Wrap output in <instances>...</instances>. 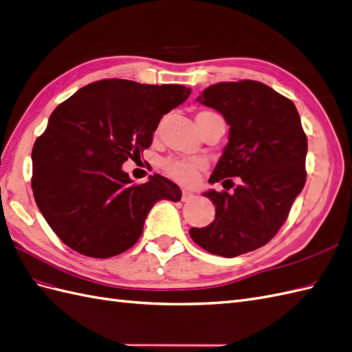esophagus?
Instances as JSON below:
<instances>
[{"mask_svg": "<svg viewBox=\"0 0 352 352\" xmlns=\"http://www.w3.org/2000/svg\"><path fill=\"white\" fill-rule=\"evenodd\" d=\"M192 199H194V194H192V192L186 191V190L182 191V201H190V200H192Z\"/></svg>", "mask_w": 352, "mask_h": 352, "instance_id": "obj_1", "label": "esophagus"}]
</instances>
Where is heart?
<instances>
[{
	"mask_svg": "<svg viewBox=\"0 0 352 352\" xmlns=\"http://www.w3.org/2000/svg\"><path fill=\"white\" fill-rule=\"evenodd\" d=\"M218 113H213V111L204 110L200 111L197 116H215ZM203 167V162L199 160H182V158H168L162 162V168H164L166 173L173 177L175 181L181 184H192L197 177L199 170Z\"/></svg>",
	"mask_w": 352,
	"mask_h": 352,
	"instance_id": "1",
	"label": "heart"
}]
</instances>
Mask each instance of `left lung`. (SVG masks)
I'll return each instance as SVG.
<instances>
[{
  "label": "left lung",
  "instance_id": "8db88e82",
  "mask_svg": "<svg viewBox=\"0 0 352 352\" xmlns=\"http://www.w3.org/2000/svg\"><path fill=\"white\" fill-rule=\"evenodd\" d=\"M197 101L218 110L230 125L209 182L239 177V185L231 194L204 192L215 204V219L191 228L190 236L208 252L233 258L264 246L287 221L306 182L307 139L294 102L261 82H221ZM224 182L233 188L230 179Z\"/></svg>",
  "mask_w": 352,
  "mask_h": 352
}]
</instances>
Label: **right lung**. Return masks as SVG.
Segmentation results:
<instances>
[{
    "label": "right lung",
    "instance_id": "obj_1",
    "mask_svg": "<svg viewBox=\"0 0 352 352\" xmlns=\"http://www.w3.org/2000/svg\"><path fill=\"white\" fill-rule=\"evenodd\" d=\"M190 94L182 85L104 79L52 111L32 148L31 186L67 246L92 258L122 254L139 241L153 204L181 200V188L167 177L137 185L122 164L151 146L161 118Z\"/></svg>",
    "mask_w": 352,
    "mask_h": 352
}]
</instances>
